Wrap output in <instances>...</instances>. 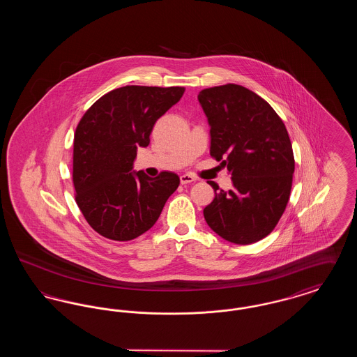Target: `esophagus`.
<instances>
[{
  "mask_svg": "<svg viewBox=\"0 0 357 357\" xmlns=\"http://www.w3.org/2000/svg\"><path fill=\"white\" fill-rule=\"evenodd\" d=\"M191 182H195V178L190 174H183L181 175V183L182 185H187V183H191Z\"/></svg>",
  "mask_w": 357,
  "mask_h": 357,
  "instance_id": "esophagus-1",
  "label": "esophagus"
}]
</instances>
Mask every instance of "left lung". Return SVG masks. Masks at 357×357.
I'll use <instances>...</instances> for the list:
<instances>
[{
  "instance_id": "obj_1",
  "label": "left lung",
  "mask_w": 357,
  "mask_h": 357,
  "mask_svg": "<svg viewBox=\"0 0 357 357\" xmlns=\"http://www.w3.org/2000/svg\"><path fill=\"white\" fill-rule=\"evenodd\" d=\"M198 100L210 126V155L227 167L233 190H220L204 208L220 237L249 245L266 237L288 204L294 156L287 127L271 104L237 84L202 89Z\"/></svg>"
}]
</instances>
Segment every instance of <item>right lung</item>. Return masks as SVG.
<instances>
[{
  "label": "right lung",
  "instance_id": "add662e5",
  "mask_svg": "<svg viewBox=\"0 0 357 357\" xmlns=\"http://www.w3.org/2000/svg\"><path fill=\"white\" fill-rule=\"evenodd\" d=\"M183 86L126 85L93 102L76 128L73 186L76 204L100 236L131 241L150 230L179 176L150 178L132 171L137 147H147L155 121L181 100Z\"/></svg>",
  "mask_w": 357,
  "mask_h": 357
}]
</instances>
